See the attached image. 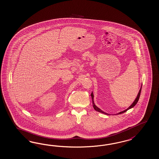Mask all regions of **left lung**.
Returning a JSON list of instances; mask_svg holds the SVG:
<instances>
[{
	"instance_id": "8db88e82",
	"label": "left lung",
	"mask_w": 159,
	"mask_h": 159,
	"mask_svg": "<svg viewBox=\"0 0 159 159\" xmlns=\"http://www.w3.org/2000/svg\"><path fill=\"white\" fill-rule=\"evenodd\" d=\"M142 86H141V88H140V90H139V91L138 94V95H137V97L136 98V99H134V102H133L132 103V105L129 107L128 108H127L126 109H125V110H124L123 111H121V112H120L118 113H116V114H113V115H119V114H122V113H123L125 112H126L129 109H131V108H133L136 105V103H138L139 101V97H140V93H141V90H142ZM91 98H92V103H93V107L94 108V109L95 110V111H97L98 112H99L102 113L103 114H106V115H111V114H109V113H108L105 112L104 111H103L102 110H101L100 108H98L97 106L95 104V102H94V99H93V98H94V96H93V92H92L91 93Z\"/></svg>"
}]
</instances>
